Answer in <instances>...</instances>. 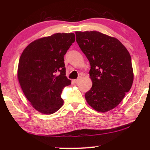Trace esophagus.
<instances>
[{
  "label": "esophagus",
  "instance_id": "34e87169",
  "mask_svg": "<svg viewBox=\"0 0 150 150\" xmlns=\"http://www.w3.org/2000/svg\"><path fill=\"white\" fill-rule=\"evenodd\" d=\"M81 79V78H79V79H75V80H74V82H75V83H79V82H80Z\"/></svg>",
  "mask_w": 150,
  "mask_h": 150
}]
</instances>
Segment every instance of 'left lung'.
I'll return each instance as SVG.
<instances>
[{"instance_id":"8db88e82","label":"left lung","mask_w":150,"mask_h":150,"mask_svg":"<svg viewBox=\"0 0 150 150\" xmlns=\"http://www.w3.org/2000/svg\"><path fill=\"white\" fill-rule=\"evenodd\" d=\"M76 41L90 63L92 87L88 104L104 113L119 105L131 89L133 70L128 50L117 39L99 31H76Z\"/></svg>"}]
</instances>
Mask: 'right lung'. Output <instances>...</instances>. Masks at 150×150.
Instances as JSON below:
<instances>
[{"mask_svg":"<svg viewBox=\"0 0 150 150\" xmlns=\"http://www.w3.org/2000/svg\"><path fill=\"white\" fill-rule=\"evenodd\" d=\"M74 42V33H57L33 41L21 54L19 84L30 104L41 113L52 114L62 106L60 95L71 84L66 76L64 55Z\"/></svg>","mask_w":150,"mask_h":150,"instance_id":"obj_1","label":"right lung"}]
</instances>
